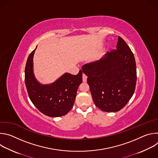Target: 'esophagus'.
Wrapping results in <instances>:
<instances>
[{"mask_svg":"<svg viewBox=\"0 0 158 158\" xmlns=\"http://www.w3.org/2000/svg\"><path fill=\"white\" fill-rule=\"evenodd\" d=\"M87 77L84 74H82V81H83V82H86L87 81Z\"/></svg>","mask_w":158,"mask_h":158,"instance_id":"1","label":"esophagus"}]
</instances>
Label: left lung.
Returning <instances> with one entry per match:
<instances>
[{"instance_id":"8db88e82","label":"left lung","mask_w":158,"mask_h":158,"mask_svg":"<svg viewBox=\"0 0 158 158\" xmlns=\"http://www.w3.org/2000/svg\"><path fill=\"white\" fill-rule=\"evenodd\" d=\"M95 105L105 112L122 109L132 98L136 84V64L126 42L118 37L116 49L82 66Z\"/></svg>"}]
</instances>
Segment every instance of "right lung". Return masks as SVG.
Instances as JSON below:
<instances>
[{
  "instance_id": "1",
  "label": "right lung",
  "mask_w": 158,
  "mask_h": 158,
  "mask_svg": "<svg viewBox=\"0 0 158 158\" xmlns=\"http://www.w3.org/2000/svg\"><path fill=\"white\" fill-rule=\"evenodd\" d=\"M35 51L29 54L25 68V84L29 97L44 114L54 118L64 116L73 107L77 89L82 82V72L80 70L77 75L65 73L54 83L42 85L33 74Z\"/></svg>"
}]
</instances>
